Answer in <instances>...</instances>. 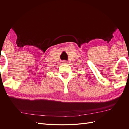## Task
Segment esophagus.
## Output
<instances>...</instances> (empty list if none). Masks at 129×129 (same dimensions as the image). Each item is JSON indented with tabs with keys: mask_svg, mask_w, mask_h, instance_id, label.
Listing matches in <instances>:
<instances>
[{
	"mask_svg": "<svg viewBox=\"0 0 129 129\" xmlns=\"http://www.w3.org/2000/svg\"><path fill=\"white\" fill-rule=\"evenodd\" d=\"M62 63L63 64H67L68 63H67V61H62Z\"/></svg>",
	"mask_w": 129,
	"mask_h": 129,
	"instance_id": "1",
	"label": "esophagus"
}]
</instances>
